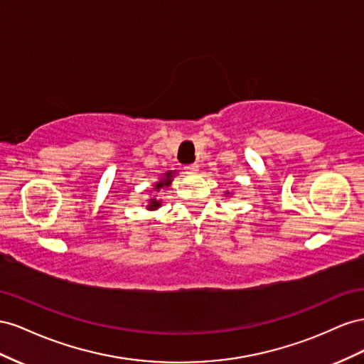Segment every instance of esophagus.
Here are the masks:
<instances>
[{
  "mask_svg": "<svg viewBox=\"0 0 364 364\" xmlns=\"http://www.w3.org/2000/svg\"><path fill=\"white\" fill-rule=\"evenodd\" d=\"M198 168H200V166H198V163H192V164H188V166H186V172H188V173H196V172H198Z\"/></svg>",
  "mask_w": 364,
  "mask_h": 364,
  "instance_id": "34e87169",
  "label": "esophagus"
}]
</instances>
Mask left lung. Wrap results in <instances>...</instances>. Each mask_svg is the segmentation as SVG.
<instances>
[{"instance_id": "1", "label": "left lung", "mask_w": 364, "mask_h": 364, "mask_svg": "<svg viewBox=\"0 0 364 364\" xmlns=\"http://www.w3.org/2000/svg\"><path fill=\"white\" fill-rule=\"evenodd\" d=\"M230 195H232L230 192H228V191H225V195H224V196H230Z\"/></svg>"}]
</instances>
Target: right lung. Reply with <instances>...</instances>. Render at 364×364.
<instances>
[{
	"label": "right lung",
	"instance_id": "right-lung-1",
	"mask_svg": "<svg viewBox=\"0 0 364 364\" xmlns=\"http://www.w3.org/2000/svg\"><path fill=\"white\" fill-rule=\"evenodd\" d=\"M173 178H175V171H168V172L161 173V178L154 184V188H152L151 192H160L161 189L169 188V186L172 184V181H173ZM159 207H161V200H159L157 196H151V198L148 200L146 209L152 212V210H157Z\"/></svg>",
	"mask_w": 364,
	"mask_h": 364
}]
</instances>
